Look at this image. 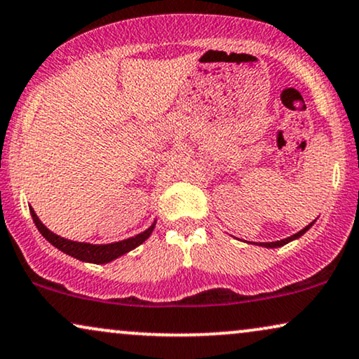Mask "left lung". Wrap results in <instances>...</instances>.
Wrapping results in <instances>:
<instances>
[{
    "label": "left lung",
    "mask_w": 359,
    "mask_h": 359,
    "mask_svg": "<svg viewBox=\"0 0 359 359\" xmlns=\"http://www.w3.org/2000/svg\"><path fill=\"white\" fill-rule=\"evenodd\" d=\"M316 221V219H315ZM315 221L313 222H310L309 226H305L304 229L302 231H299L297 232V234H293V236H290V237H285V239H280V241H276V242H254L255 245H260V248H267V249H276V248H282V245H285V244H288V242H292V241H295V239H299V237H302L305 234L306 231L310 229L311 226L315 224Z\"/></svg>",
    "instance_id": "8db88e82"
}]
</instances>
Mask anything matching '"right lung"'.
Returning <instances> with one entry per match:
<instances>
[{
    "mask_svg": "<svg viewBox=\"0 0 359 359\" xmlns=\"http://www.w3.org/2000/svg\"><path fill=\"white\" fill-rule=\"evenodd\" d=\"M29 211L37 231L44 236V239H48L55 249L60 250V252L88 264H109L111 260L122 257L123 254H127L135 248H138L140 244H143V242L151 236V232L156 226V219H155L148 229L140 232L137 236L128 237V239L110 242V244H90V242H77V241H71V239H66V237L54 234L53 231H49L48 227L41 222L39 217H37V214L34 212V209L29 208Z\"/></svg>",
    "mask_w": 359,
    "mask_h": 359,
    "instance_id": "right-lung-1",
    "label": "right lung"
}]
</instances>
